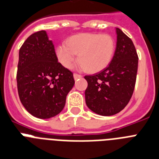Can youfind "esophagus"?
I'll list each match as a JSON object with an SVG mask.
<instances>
[{"mask_svg":"<svg viewBox=\"0 0 159 159\" xmlns=\"http://www.w3.org/2000/svg\"><path fill=\"white\" fill-rule=\"evenodd\" d=\"M73 77H74V79H77V78H81L82 77V75H80V74H77V73H74L73 74Z\"/></svg>","mask_w":159,"mask_h":159,"instance_id":"1","label":"esophagus"}]
</instances>
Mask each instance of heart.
Masks as SVG:
<instances>
[{
	"label": "heart",
	"instance_id": "heart-1",
	"mask_svg": "<svg viewBox=\"0 0 159 159\" xmlns=\"http://www.w3.org/2000/svg\"><path fill=\"white\" fill-rule=\"evenodd\" d=\"M115 42L112 36L95 33L73 35L56 49L60 64L71 68L78 54L79 65L89 73H98L108 67L113 59Z\"/></svg>",
	"mask_w": 159,
	"mask_h": 159
}]
</instances>
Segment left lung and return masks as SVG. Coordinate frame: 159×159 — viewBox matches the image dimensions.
Returning a JSON list of instances; mask_svg holds the SVG:
<instances>
[{
    "mask_svg": "<svg viewBox=\"0 0 159 159\" xmlns=\"http://www.w3.org/2000/svg\"><path fill=\"white\" fill-rule=\"evenodd\" d=\"M117 47L106 68L94 75L85 76L88 86L85 91L89 109L102 116L119 113L131 100L135 89L138 55L131 38L119 28Z\"/></svg>",
    "mask_w": 159,
    "mask_h": 159,
    "instance_id": "1",
    "label": "left lung"
}]
</instances>
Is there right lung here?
Instances as JSON below:
<instances>
[{
    "label": "right lung",
    "mask_w": 159,
    "mask_h": 159,
    "mask_svg": "<svg viewBox=\"0 0 159 159\" xmlns=\"http://www.w3.org/2000/svg\"><path fill=\"white\" fill-rule=\"evenodd\" d=\"M17 87L22 104L32 115L46 119L59 114L75 83L73 73L56 56L46 31L27 38L19 49Z\"/></svg>",
    "instance_id": "obj_1"
}]
</instances>
